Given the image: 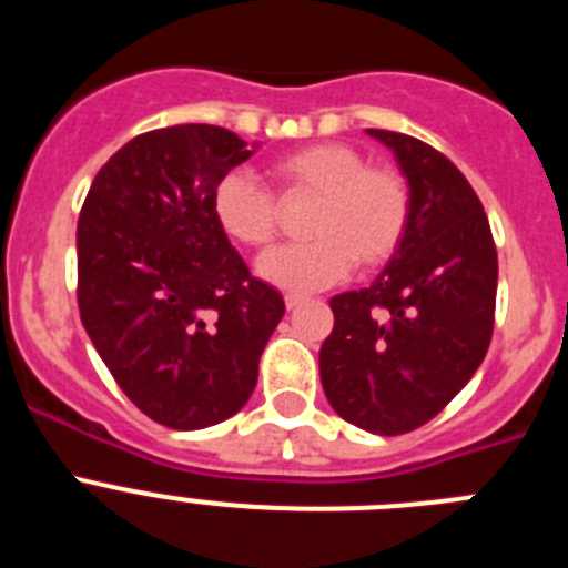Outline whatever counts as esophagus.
I'll use <instances>...</instances> for the list:
<instances>
[{
	"instance_id": "esophagus-1",
	"label": "esophagus",
	"mask_w": 568,
	"mask_h": 568,
	"mask_svg": "<svg viewBox=\"0 0 568 568\" xmlns=\"http://www.w3.org/2000/svg\"><path fill=\"white\" fill-rule=\"evenodd\" d=\"M304 295H293V293H287L284 295V304H287V310H295V307H301V304H304Z\"/></svg>"
}]
</instances>
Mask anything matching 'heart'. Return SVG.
<instances>
[{
	"mask_svg": "<svg viewBox=\"0 0 568 568\" xmlns=\"http://www.w3.org/2000/svg\"><path fill=\"white\" fill-rule=\"evenodd\" d=\"M284 202L315 199L307 215L313 241L261 255L255 273L290 293L338 284L358 261L378 270L398 253L409 230V187L395 168L366 164L349 144L318 142L278 155L273 164ZM213 215L227 239L244 247H267L278 235V202L250 173L222 175L213 190Z\"/></svg>",
	"mask_w": 568,
	"mask_h": 568,
	"instance_id": "1",
	"label": "heart"
}]
</instances>
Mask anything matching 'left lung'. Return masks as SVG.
<instances>
[{"label": "left lung", "mask_w": 568, "mask_h": 568, "mask_svg": "<svg viewBox=\"0 0 568 568\" xmlns=\"http://www.w3.org/2000/svg\"><path fill=\"white\" fill-rule=\"evenodd\" d=\"M393 150L409 187V230L378 278L329 301L321 344L329 406L375 435H404L444 409L484 361L495 324L498 253L475 190L413 135L366 130Z\"/></svg>", "instance_id": "1"}]
</instances>
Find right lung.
<instances>
[{"label":"right lung","instance_id":"add662e5","mask_svg":"<svg viewBox=\"0 0 568 568\" xmlns=\"http://www.w3.org/2000/svg\"><path fill=\"white\" fill-rule=\"evenodd\" d=\"M255 148L215 124L150 130L110 155L79 213L84 329L122 393L170 429L233 418L284 315L213 215L219 179Z\"/></svg>","mask_w":568,"mask_h":568}]
</instances>
